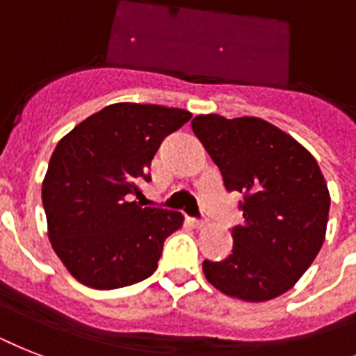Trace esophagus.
<instances>
[{"instance_id": "esophagus-1", "label": "esophagus", "mask_w": 356, "mask_h": 356, "mask_svg": "<svg viewBox=\"0 0 356 356\" xmlns=\"http://www.w3.org/2000/svg\"><path fill=\"white\" fill-rule=\"evenodd\" d=\"M190 223H192L195 228H204V227H207V221H204V219L192 218V219H190Z\"/></svg>"}]
</instances>
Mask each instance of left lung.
I'll list each match as a JSON object with an SVG mask.
<instances>
[{
  "mask_svg": "<svg viewBox=\"0 0 356 356\" xmlns=\"http://www.w3.org/2000/svg\"><path fill=\"white\" fill-rule=\"evenodd\" d=\"M192 129L218 164L228 192H239L243 223L232 228V254L203 261L221 293L267 302L287 293L325 239L327 184L298 140L256 117L197 115Z\"/></svg>",
  "mask_w": 356,
  "mask_h": 356,
  "instance_id": "1",
  "label": "left lung"
}]
</instances>
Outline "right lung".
I'll use <instances>...</instances> for the list:
<instances>
[{"label":"right lung","mask_w":356,"mask_h":356,"mask_svg":"<svg viewBox=\"0 0 356 356\" xmlns=\"http://www.w3.org/2000/svg\"><path fill=\"white\" fill-rule=\"evenodd\" d=\"M192 113L155 104H111L58 143L42 184L54 252L73 278L109 291L152 276L183 213L144 207L153 155Z\"/></svg>","instance_id":"add662e5"}]
</instances>
